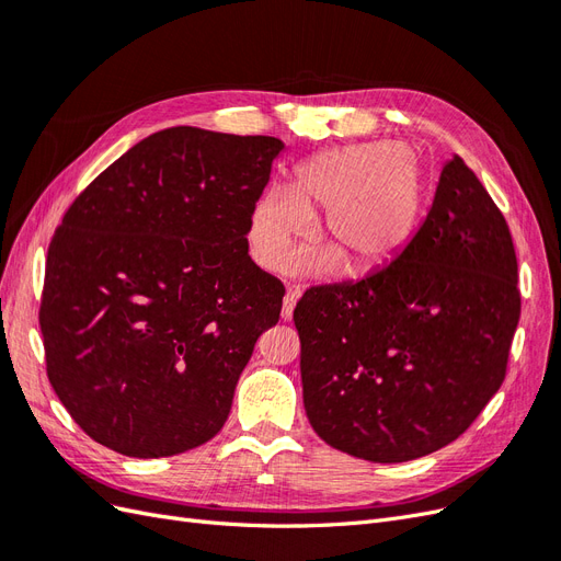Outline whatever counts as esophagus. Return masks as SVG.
<instances>
[{
  "mask_svg": "<svg viewBox=\"0 0 561 561\" xmlns=\"http://www.w3.org/2000/svg\"><path fill=\"white\" fill-rule=\"evenodd\" d=\"M297 299H299V287H290V290H287L285 297H283V309H280L283 320H290L293 318Z\"/></svg>",
  "mask_w": 561,
  "mask_h": 561,
  "instance_id": "esophagus-1",
  "label": "esophagus"
}]
</instances>
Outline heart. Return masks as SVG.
Listing matches in <instances>:
<instances>
[{"label": "heart", "mask_w": 561, "mask_h": 561, "mask_svg": "<svg viewBox=\"0 0 561 561\" xmlns=\"http://www.w3.org/2000/svg\"><path fill=\"white\" fill-rule=\"evenodd\" d=\"M322 213V248L301 262L328 274L346 262L353 276L393 262L412 241L421 215V168L400 142H360L325 149L295 168L290 186L254 201L248 239L266 271H285Z\"/></svg>", "instance_id": "heart-1"}]
</instances>
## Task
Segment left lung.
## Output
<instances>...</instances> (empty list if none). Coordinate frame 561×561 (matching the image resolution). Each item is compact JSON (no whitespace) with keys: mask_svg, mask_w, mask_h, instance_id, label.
I'll use <instances>...</instances> for the list:
<instances>
[{"mask_svg":"<svg viewBox=\"0 0 561 561\" xmlns=\"http://www.w3.org/2000/svg\"><path fill=\"white\" fill-rule=\"evenodd\" d=\"M511 229L461 157L398 257L297 301L304 410L320 439L375 463L466 433L505 379L519 322Z\"/></svg>","mask_w":561,"mask_h":561,"instance_id":"8db88e82","label":"left lung"}]
</instances>
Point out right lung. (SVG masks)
I'll return each mask as SVG.
<instances>
[{
  "instance_id": "add662e5",
  "label": "right lung",
  "mask_w": 561,
  "mask_h": 561,
  "mask_svg": "<svg viewBox=\"0 0 561 561\" xmlns=\"http://www.w3.org/2000/svg\"><path fill=\"white\" fill-rule=\"evenodd\" d=\"M283 142L192 126L149 135L83 190L48 245L46 375L79 428L124 456L219 433L285 287L248 229Z\"/></svg>"
}]
</instances>
